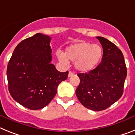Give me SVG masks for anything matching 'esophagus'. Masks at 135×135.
Segmentation results:
<instances>
[{
    "instance_id": "34e87169",
    "label": "esophagus",
    "mask_w": 135,
    "mask_h": 135,
    "mask_svg": "<svg viewBox=\"0 0 135 135\" xmlns=\"http://www.w3.org/2000/svg\"><path fill=\"white\" fill-rule=\"evenodd\" d=\"M74 74L72 72H71V71H70L69 72V74H68V77H71V76H74Z\"/></svg>"
}]
</instances>
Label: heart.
I'll return each instance as SVG.
<instances>
[{
    "label": "heart",
    "mask_w": 135,
    "mask_h": 135,
    "mask_svg": "<svg viewBox=\"0 0 135 135\" xmlns=\"http://www.w3.org/2000/svg\"><path fill=\"white\" fill-rule=\"evenodd\" d=\"M103 49L97 44L80 41L68 47L64 54L58 55L59 60L68 64V60L74 61L75 68L81 72H88L94 68L101 61Z\"/></svg>",
    "instance_id": "heart-1"
}]
</instances>
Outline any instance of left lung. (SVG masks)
Masks as SVG:
<instances>
[{
	"instance_id": "obj_1",
	"label": "left lung",
	"mask_w": 135,
	"mask_h": 135,
	"mask_svg": "<svg viewBox=\"0 0 135 135\" xmlns=\"http://www.w3.org/2000/svg\"><path fill=\"white\" fill-rule=\"evenodd\" d=\"M103 47L100 64L88 73H80L76 95L84 107L94 111L107 109L123 94L127 76L125 60L121 50L105 38L97 37Z\"/></svg>"
}]
</instances>
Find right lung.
I'll return each instance as SVG.
<instances>
[{
	"label": "right lung",
	"instance_id": "add662e5",
	"mask_svg": "<svg viewBox=\"0 0 135 135\" xmlns=\"http://www.w3.org/2000/svg\"><path fill=\"white\" fill-rule=\"evenodd\" d=\"M51 38L37 33L16 47L7 68L9 92L12 98L30 110L47 105L68 72H59L52 61Z\"/></svg>",
	"mask_w": 135,
	"mask_h": 135
}]
</instances>
